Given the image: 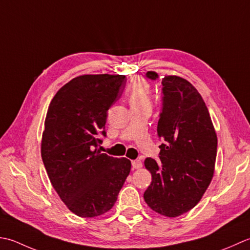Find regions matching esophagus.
<instances>
[{
	"instance_id": "34e87169",
	"label": "esophagus",
	"mask_w": 250,
	"mask_h": 250,
	"mask_svg": "<svg viewBox=\"0 0 250 250\" xmlns=\"http://www.w3.org/2000/svg\"><path fill=\"white\" fill-rule=\"evenodd\" d=\"M131 166H132V169H139V168L142 167V163L140 160H135L131 162Z\"/></svg>"
}]
</instances>
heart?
I'll return each instance as SVG.
<instances>
[{"label":"heart","instance_id":"heart-1","mask_svg":"<svg viewBox=\"0 0 250 250\" xmlns=\"http://www.w3.org/2000/svg\"><path fill=\"white\" fill-rule=\"evenodd\" d=\"M150 85L144 79H137L127 89V98L131 108L150 105Z\"/></svg>","mask_w":250,"mask_h":250}]
</instances>
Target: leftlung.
Returning <instances> with one entry per match:
<instances>
[{"instance_id":"1","label":"left lung","mask_w":250,"mask_h":250,"mask_svg":"<svg viewBox=\"0 0 250 250\" xmlns=\"http://www.w3.org/2000/svg\"><path fill=\"white\" fill-rule=\"evenodd\" d=\"M146 76L159 80L152 71ZM162 86L160 160L145 161L152 182L144 197L152 210L171 218L191 210L209 186L218 140L209 112L194 86L176 75L162 79Z\"/></svg>"}]
</instances>
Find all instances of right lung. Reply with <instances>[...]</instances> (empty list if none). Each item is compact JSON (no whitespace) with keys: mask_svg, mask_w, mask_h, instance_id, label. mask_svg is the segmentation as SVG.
<instances>
[{"mask_svg":"<svg viewBox=\"0 0 250 250\" xmlns=\"http://www.w3.org/2000/svg\"><path fill=\"white\" fill-rule=\"evenodd\" d=\"M125 75H81L50 101L41 153L56 192L76 216L110 210L129 175L131 163L101 153L106 112L119 100Z\"/></svg>","mask_w":250,"mask_h":250,"instance_id":"add662e5","label":"right lung"}]
</instances>
